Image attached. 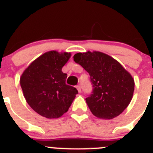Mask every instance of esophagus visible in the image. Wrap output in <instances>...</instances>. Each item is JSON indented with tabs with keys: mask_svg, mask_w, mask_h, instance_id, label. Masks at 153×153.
Returning a JSON list of instances; mask_svg holds the SVG:
<instances>
[{
	"mask_svg": "<svg viewBox=\"0 0 153 153\" xmlns=\"http://www.w3.org/2000/svg\"><path fill=\"white\" fill-rule=\"evenodd\" d=\"M76 89H77L78 92H81V87H80V86H79V85H77V86H76Z\"/></svg>",
	"mask_w": 153,
	"mask_h": 153,
	"instance_id": "1",
	"label": "esophagus"
}]
</instances>
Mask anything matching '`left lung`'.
I'll list each match as a JSON object with an SVG mask.
<instances>
[{"label":"left lung","instance_id":"left-lung-1","mask_svg":"<svg viewBox=\"0 0 153 153\" xmlns=\"http://www.w3.org/2000/svg\"><path fill=\"white\" fill-rule=\"evenodd\" d=\"M74 61L89 73L92 92L86 99L92 114L112 119L130 104L134 80L121 64L108 54L87 51L74 54Z\"/></svg>","mask_w":153,"mask_h":153}]
</instances>
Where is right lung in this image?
I'll use <instances>...</instances> for the list:
<instances>
[{"mask_svg": "<svg viewBox=\"0 0 153 153\" xmlns=\"http://www.w3.org/2000/svg\"><path fill=\"white\" fill-rule=\"evenodd\" d=\"M70 57L67 52H46L31 63L21 76L20 86L26 102L43 117H61L78 93L75 87L66 84L67 74L62 72Z\"/></svg>", "mask_w": 153, "mask_h": 153, "instance_id": "add662e5", "label": "right lung"}]
</instances>
